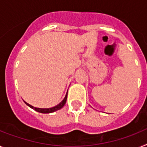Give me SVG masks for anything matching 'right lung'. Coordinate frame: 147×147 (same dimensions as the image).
<instances>
[{
	"mask_svg": "<svg viewBox=\"0 0 147 147\" xmlns=\"http://www.w3.org/2000/svg\"><path fill=\"white\" fill-rule=\"evenodd\" d=\"M67 94H68V91H67V93H66V94H65V97H64V99H63V100L59 102V104L57 105V106H55V107H52V108H47V109L37 108V107H34L33 106H32V105L28 104V102H26V101H24V102H25V103H26L27 106H28V107H30V108L33 109H34V110L37 111V112H38V113H53V112H56V111H57V110H59V109H62L63 107H64V105H65V102H66V100H67Z\"/></svg>",
	"mask_w": 147,
	"mask_h": 147,
	"instance_id": "obj_1",
	"label": "right lung"
}]
</instances>
